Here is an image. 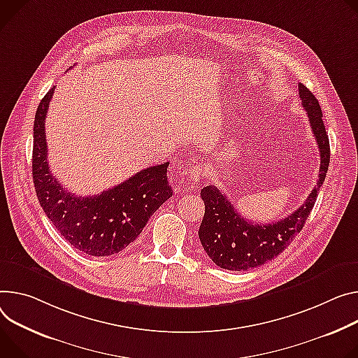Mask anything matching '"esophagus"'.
Returning a JSON list of instances; mask_svg holds the SVG:
<instances>
[{"mask_svg":"<svg viewBox=\"0 0 358 358\" xmlns=\"http://www.w3.org/2000/svg\"><path fill=\"white\" fill-rule=\"evenodd\" d=\"M180 167H181V170H182V171H181L182 176H187V177H185V181H187L188 184H196V182L204 176V169H203V166L200 164L199 159L194 158V157H187V158H184Z\"/></svg>","mask_w":358,"mask_h":358,"instance_id":"esophagus-1","label":"esophagus"}]
</instances>
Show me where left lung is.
<instances>
[{"label": "left lung", "instance_id": "1", "mask_svg": "<svg viewBox=\"0 0 358 358\" xmlns=\"http://www.w3.org/2000/svg\"><path fill=\"white\" fill-rule=\"evenodd\" d=\"M299 94L320 150L321 159L317 185L311 189L301 207L288 217L271 224H254V221L244 220L217 187H204L201 189V199L206 213L199 237L208 257L224 270L247 271L263 266L281 254L292 238L303 230L306 220L315 204L318 189L326 180L330 164V143L322 122V113L314 94L306 85L299 84Z\"/></svg>", "mask_w": 358, "mask_h": 358}]
</instances>
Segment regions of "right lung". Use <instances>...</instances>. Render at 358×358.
I'll use <instances>...</instances> for the list:
<instances>
[{"label":"right lung","mask_w":358,"mask_h":358,"mask_svg":"<svg viewBox=\"0 0 358 358\" xmlns=\"http://www.w3.org/2000/svg\"><path fill=\"white\" fill-rule=\"evenodd\" d=\"M52 94L54 87L44 95L34 120L32 180L38 201L74 248L94 257L113 255L131 244L150 217L173 196L167 180L170 162L141 170L96 196H76L58 182L48 166L45 117Z\"/></svg>","instance_id":"add662e5"}]
</instances>
